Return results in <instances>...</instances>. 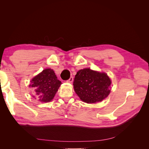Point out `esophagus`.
Listing matches in <instances>:
<instances>
[{
    "instance_id": "esophagus-1",
    "label": "esophagus",
    "mask_w": 149,
    "mask_h": 149,
    "mask_svg": "<svg viewBox=\"0 0 149 149\" xmlns=\"http://www.w3.org/2000/svg\"><path fill=\"white\" fill-rule=\"evenodd\" d=\"M73 76H71V77L69 78V79L67 80V82L72 83V82H73Z\"/></svg>"
}]
</instances>
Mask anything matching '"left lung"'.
I'll return each mask as SVG.
<instances>
[{"instance_id": "obj_1", "label": "left lung", "mask_w": 149, "mask_h": 149, "mask_svg": "<svg viewBox=\"0 0 149 149\" xmlns=\"http://www.w3.org/2000/svg\"><path fill=\"white\" fill-rule=\"evenodd\" d=\"M111 79L106 73L89 68L78 71L73 82L75 93L86 103H94L104 100L111 92Z\"/></svg>"}]
</instances>
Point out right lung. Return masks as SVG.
<instances>
[{
    "label": "right lung",
    "instance_id": "right-lung-1",
    "mask_svg": "<svg viewBox=\"0 0 149 149\" xmlns=\"http://www.w3.org/2000/svg\"><path fill=\"white\" fill-rule=\"evenodd\" d=\"M61 84L53 70L47 68L31 79L30 86L35 88L40 101L47 102L53 100Z\"/></svg>",
    "mask_w": 149,
    "mask_h": 149
}]
</instances>
